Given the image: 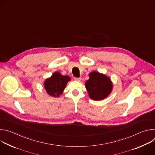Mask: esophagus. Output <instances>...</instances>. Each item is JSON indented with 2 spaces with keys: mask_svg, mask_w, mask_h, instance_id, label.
<instances>
[{
  "mask_svg": "<svg viewBox=\"0 0 155 155\" xmlns=\"http://www.w3.org/2000/svg\"><path fill=\"white\" fill-rule=\"evenodd\" d=\"M74 80H76V81H80L81 80V78L80 77H79V78L75 77V78H74Z\"/></svg>",
  "mask_w": 155,
  "mask_h": 155,
  "instance_id": "34e87169",
  "label": "esophagus"
}]
</instances>
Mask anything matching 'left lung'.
<instances>
[{
	"instance_id": "1",
	"label": "left lung",
	"mask_w": 155,
	"mask_h": 155,
	"mask_svg": "<svg viewBox=\"0 0 155 155\" xmlns=\"http://www.w3.org/2000/svg\"><path fill=\"white\" fill-rule=\"evenodd\" d=\"M89 77V80L86 81L85 86L92 100L101 101L110 94L113 84L109 77L96 71L90 73Z\"/></svg>"
}]
</instances>
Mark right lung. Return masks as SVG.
<instances>
[{
  "instance_id": "right-lung-1",
  "label": "right lung",
  "mask_w": 155,
  "mask_h": 155,
  "mask_svg": "<svg viewBox=\"0 0 155 155\" xmlns=\"http://www.w3.org/2000/svg\"><path fill=\"white\" fill-rule=\"evenodd\" d=\"M70 80L71 78L69 76L62 75L59 72H56L45 81L44 87L50 96L59 97L62 94L66 84Z\"/></svg>"
}]
</instances>
